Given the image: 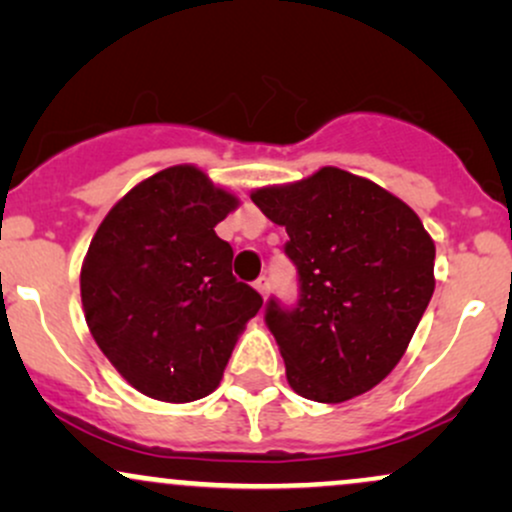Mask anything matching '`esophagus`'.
Masks as SVG:
<instances>
[{
  "mask_svg": "<svg viewBox=\"0 0 512 512\" xmlns=\"http://www.w3.org/2000/svg\"><path fill=\"white\" fill-rule=\"evenodd\" d=\"M255 289L262 298H267V293H269V279H267V276H260V279L255 281Z\"/></svg>",
  "mask_w": 512,
  "mask_h": 512,
  "instance_id": "34e87169",
  "label": "esophagus"
}]
</instances>
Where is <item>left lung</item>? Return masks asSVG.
<instances>
[{"label":"left lung","instance_id":"obj_1","mask_svg":"<svg viewBox=\"0 0 512 512\" xmlns=\"http://www.w3.org/2000/svg\"><path fill=\"white\" fill-rule=\"evenodd\" d=\"M252 202L289 233L298 303L264 322L298 395L337 404L390 375L428 308L436 245L402 199L339 168L260 187Z\"/></svg>","mask_w":512,"mask_h":512}]
</instances>
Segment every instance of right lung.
Instances as JSON below:
<instances>
[{
    "instance_id": "right-lung-1",
    "label": "right lung",
    "mask_w": 512,
    "mask_h": 512,
    "mask_svg": "<svg viewBox=\"0 0 512 512\" xmlns=\"http://www.w3.org/2000/svg\"><path fill=\"white\" fill-rule=\"evenodd\" d=\"M236 207L199 168L173 166L132 187L88 245L86 325L142 395L195 402L214 392L238 334L262 308L214 231Z\"/></svg>"
}]
</instances>
